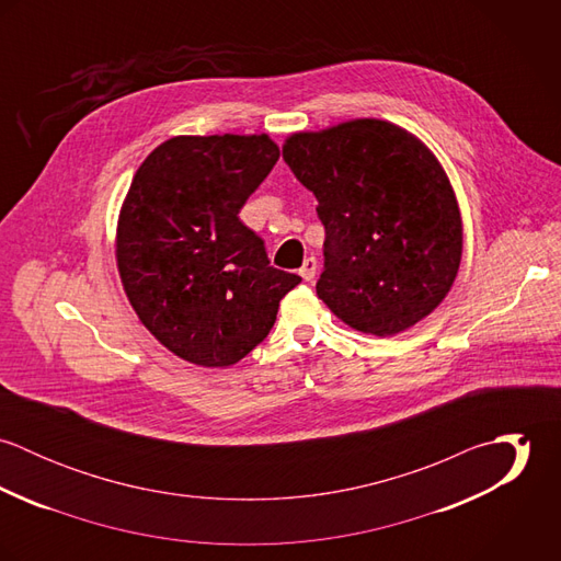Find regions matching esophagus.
<instances>
[{
    "label": "esophagus",
    "instance_id": "obj_1",
    "mask_svg": "<svg viewBox=\"0 0 561 561\" xmlns=\"http://www.w3.org/2000/svg\"><path fill=\"white\" fill-rule=\"evenodd\" d=\"M316 274H318V259H316V256H307L305 263H302V267H300V276H302L305 280H313Z\"/></svg>",
    "mask_w": 561,
    "mask_h": 561
}]
</instances>
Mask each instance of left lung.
Instances as JSON below:
<instances>
[{
    "instance_id": "8db88e82",
    "label": "left lung",
    "mask_w": 561,
    "mask_h": 561,
    "mask_svg": "<svg viewBox=\"0 0 561 561\" xmlns=\"http://www.w3.org/2000/svg\"><path fill=\"white\" fill-rule=\"evenodd\" d=\"M283 160L320 203L318 296L339 320L385 339L445 300L462 259V218L445 168L414 134L354 118L291 134Z\"/></svg>"
}]
</instances>
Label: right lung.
Here are the masks:
<instances>
[{
  "instance_id": "1",
  "label": "right lung",
  "mask_w": 561,
  "mask_h": 561,
  "mask_svg": "<svg viewBox=\"0 0 561 561\" xmlns=\"http://www.w3.org/2000/svg\"><path fill=\"white\" fill-rule=\"evenodd\" d=\"M278 156L267 134L174 136L131 179L116 225L121 283L145 328L192 365L240 363L302 280L272 267L238 216Z\"/></svg>"
}]
</instances>
